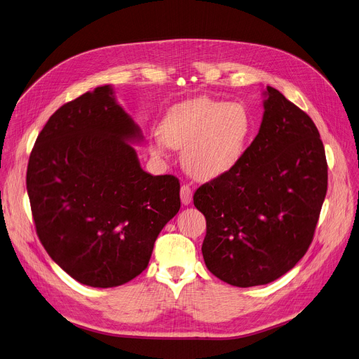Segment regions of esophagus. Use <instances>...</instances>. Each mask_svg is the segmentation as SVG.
Instances as JSON below:
<instances>
[{"label": "esophagus", "instance_id": "obj_1", "mask_svg": "<svg viewBox=\"0 0 359 359\" xmlns=\"http://www.w3.org/2000/svg\"><path fill=\"white\" fill-rule=\"evenodd\" d=\"M191 198H193V191H191L190 186L183 184V186L180 187V201H182V203H183V205H190Z\"/></svg>", "mask_w": 359, "mask_h": 359}]
</instances>
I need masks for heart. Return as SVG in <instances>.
Listing matches in <instances>:
<instances>
[{"label": "heart", "instance_id": "obj_1", "mask_svg": "<svg viewBox=\"0 0 359 359\" xmlns=\"http://www.w3.org/2000/svg\"><path fill=\"white\" fill-rule=\"evenodd\" d=\"M252 128V116L243 104L199 97L166 111L160 128L150 135L149 149L158 157L172 147L183 149L182 161L187 173L212 180L239 165Z\"/></svg>", "mask_w": 359, "mask_h": 359}]
</instances>
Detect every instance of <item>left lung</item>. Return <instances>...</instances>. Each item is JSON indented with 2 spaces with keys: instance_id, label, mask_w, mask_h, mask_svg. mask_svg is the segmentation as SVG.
<instances>
[{
  "instance_id": "obj_1",
  "label": "left lung",
  "mask_w": 359,
  "mask_h": 359,
  "mask_svg": "<svg viewBox=\"0 0 359 359\" xmlns=\"http://www.w3.org/2000/svg\"><path fill=\"white\" fill-rule=\"evenodd\" d=\"M264 97L259 133L239 165L193 196L206 217L208 269L239 287L273 282L299 262L328 187L327 157L312 118L271 86Z\"/></svg>"
}]
</instances>
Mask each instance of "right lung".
Wrapping results in <instances>:
<instances>
[{"instance_id": "right-lung-1", "label": "right lung", "mask_w": 359, "mask_h": 359, "mask_svg": "<svg viewBox=\"0 0 359 359\" xmlns=\"http://www.w3.org/2000/svg\"><path fill=\"white\" fill-rule=\"evenodd\" d=\"M140 127L111 86L60 107L32 149L27 191L37 235L54 262L93 287L120 286L149 265L180 209L175 176H151L132 144Z\"/></svg>"}]
</instances>
